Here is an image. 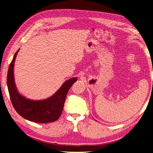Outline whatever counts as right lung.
Returning <instances> with one entry per match:
<instances>
[{
  "instance_id": "right-lung-1",
  "label": "right lung",
  "mask_w": 153,
  "mask_h": 153,
  "mask_svg": "<svg viewBox=\"0 0 153 153\" xmlns=\"http://www.w3.org/2000/svg\"><path fill=\"white\" fill-rule=\"evenodd\" d=\"M19 51V49L13 57L7 77L10 101L14 109L20 116L30 121L48 123L57 120L62 113L67 93L77 79L72 77L66 81L54 94L44 100L26 98L19 92L14 80V62Z\"/></svg>"
}]
</instances>
